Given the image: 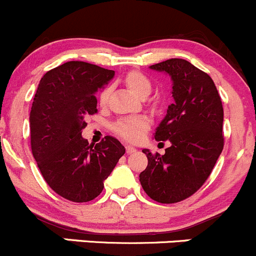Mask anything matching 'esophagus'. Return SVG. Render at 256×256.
<instances>
[{"mask_svg":"<svg viewBox=\"0 0 256 256\" xmlns=\"http://www.w3.org/2000/svg\"><path fill=\"white\" fill-rule=\"evenodd\" d=\"M134 151H136V148L134 146H126V152H128V154H132Z\"/></svg>","mask_w":256,"mask_h":256,"instance_id":"obj_1","label":"esophagus"}]
</instances>
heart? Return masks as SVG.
<instances>
[{
  "instance_id": "obj_1",
  "label": "heart",
  "mask_w": 256,
  "mask_h": 256,
  "mask_svg": "<svg viewBox=\"0 0 256 256\" xmlns=\"http://www.w3.org/2000/svg\"><path fill=\"white\" fill-rule=\"evenodd\" d=\"M124 82L126 86L138 96H146L151 92V80L147 78L144 73L138 70L128 72L124 76ZM110 94H112V88L105 86L99 92V104L102 108H105L109 102ZM150 120L147 116H130V118H121L115 125V132L126 141L136 142L144 136V134L148 130Z\"/></svg>"
}]
</instances>
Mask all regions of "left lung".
Instances as JSON below:
<instances>
[{
    "mask_svg": "<svg viewBox=\"0 0 256 256\" xmlns=\"http://www.w3.org/2000/svg\"><path fill=\"white\" fill-rule=\"evenodd\" d=\"M150 68L174 82V102L154 132L171 146L164 154L142 150L148 164L140 182L150 198L171 204L194 194L213 171L224 146L223 105L210 76L190 62L172 58Z\"/></svg>",
    "mask_w": 256,
    "mask_h": 256,
    "instance_id": "8db88e82",
    "label": "left lung"
}]
</instances>
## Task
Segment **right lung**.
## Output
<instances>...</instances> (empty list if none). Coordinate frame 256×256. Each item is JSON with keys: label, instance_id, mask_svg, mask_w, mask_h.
Returning a JSON list of instances; mask_svg holds the SVG:
<instances>
[{"label": "right lung", "instance_id": "right-lung-1", "mask_svg": "<svg viewBox=\"0 0 256 256\" xmlns=\"http://www.w3.org/2000/svg\"><path fill=\"white\" fill-rule=\"evenodd\" d=\"M115 72L86 62H66L43 76L30 115V148L49 187L72 202H89L104 188L125 148L106 136L89 144L82 138L94 115L96 92Z\"/></svg>", "mask_w": 256, "mask_h": 256}]
</instances>
